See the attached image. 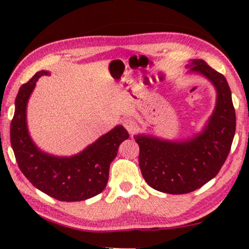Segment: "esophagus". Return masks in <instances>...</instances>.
<instances>
[{"label": "esophagus", "instance_id": "esophagus-1", "mask_svg": "<svg viewBox=\"0 0 249 249\" xmlns=\"http://www.w3.org/2000/svg\"><path fill=\"white\" fill-rule=\"evenodd\" d=\"M123 125H124V127L127 129V132L129 134H132V135L134 133H136L137 130H138V124L133 119H126V120H124L123 121Z\"/></svg>", "mask_w": 249, "mask_h": 249}]
</instances>
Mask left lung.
I'll list each match as a JSON object with an SVG mask.
<instances>
[{
    "label": "left lung",
    "instance_id": "8db88e82",
    "mask_svg": "<svg viewBox=\"0 0 249 249\" xmlns=\"http://www.w3.org/2000/svg\"><path fill=\"white\" fill-rule=\"evenodd\" d=\"M189 74L208 79L216 92L212 114L199 133L181 141L163 140L137 134L140 168L155 190L183 195L201 188L215 177L225 162L233 142L236 116L231 93L225 77L201 59L187 65Z\"/></svg>",
    "mask_w": 249,
    "mask_h": 249
}]
</instances>
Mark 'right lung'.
<instances>
[{
	"label": "right lung",
	"mask_w": 249,
	"mask_h": 249,
	"mask_svg": "<svg viewBox=\"0 0 249 249\" xmlns=\"http://www.w3.org/2000/svg\"><path fill=\"white\" fill-rule=\"evenodd\" d=\"M49 71H38L19 88L11 123V145L20 171L34 187L59 201H83L98 196L108 180L109 165L129 135L117 125L73 156H53L33 142L27 126V103L36 82Z\"/></svg>",
	"instance_id": "add662e5"
}]
</instances>
